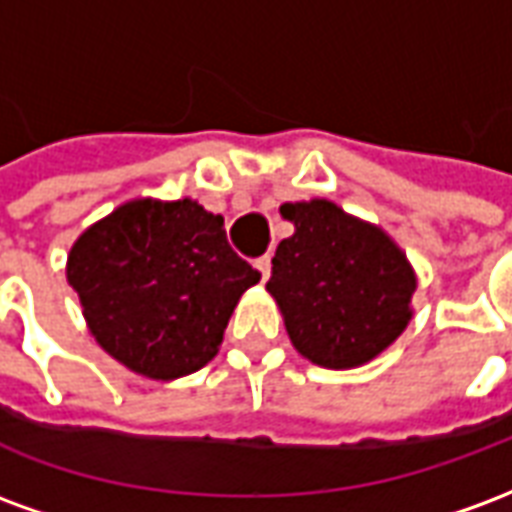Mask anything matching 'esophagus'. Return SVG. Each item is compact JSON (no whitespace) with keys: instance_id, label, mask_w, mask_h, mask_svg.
Segmentation results:
<instances>
[{"instance_id":"obj_1","label":"esophagus","mask_w":512,"mask_h":512,"mask_svg":"<svg viewBox=\"0 0 512 512\" xmlns=\"http://www.w3.org/2000/svg\"><path fill=\"white\" fill-rule=\"evenodd\" d=\"M268 266H271V257H268V255L257 257V260H255V268L260 271V277H263V279H268Z\"/></svg>"}]
</instances>
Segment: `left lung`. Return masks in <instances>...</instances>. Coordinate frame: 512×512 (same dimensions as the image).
<instances>
[{"instance_id": "left-lung-1", "label": "left lung", "mask_w": 512, "mask_h": 512, "mask_svg": "<svg viewBox=\"0 0 512 512\" xmlns=\"http://www.w3.org/2000/svg\"><path fill=\"white\" fill-rule=\"evenodd\" d=\"M293 235L271 257L266 290L293 348L312 365L351 370L384 354L414 318L417 274L395 238L337 202L279 205Z\"/></svg>"}]
</instances>
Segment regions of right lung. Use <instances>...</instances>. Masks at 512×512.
I'll return each instance as SVG.
<instances>
[{"mask_svg": "<svg viewBox=\"0 0 512 512\" xmlns=\"http://www.w3.org/2000/svg\"><path fill=\"white\" fill-rule=\"evenodd\" d=\"M65 277L95 343L153 381L208 365L235 304L260 282L227 244L222 216L191 197L117 205L73 241Z\"/></svg>", "mask_w": 512, "mask_h": 512, "instance_id": "1", "label": "right lung"}]
</instances>
